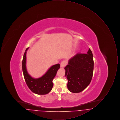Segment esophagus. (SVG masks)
Returning a JSON list of instances; mask_svg holds the SVG:
<instances>
[{
    "label": "esophagus",
    "mask_w": 120,
    "mask_h": 120,
    "mask_svg": "<svg viewBox=\"0 0 120 120\" xmlns=\"http://www.w3.org/2000/svg\"><path fill=\"white\" fill-rule=\"evenodd\" d=\"M67 62H66V61L64 60V61H63L61 63V64H60V67H61V68H63V67H65V66L67 65Z\"/></svg>",
    "instance_id": "34e87169"
}]
</instances>
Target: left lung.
I'll list each match as a JSON object with an SVG mask.
<instances>
[{"instance_id": "1", "label": "left lung", "mask_w": 120, "mask_h": 120, "mask_svg": "<svg viewBox=\"0 0 120 120\" xmlns=\"http://www.w3.org/2000/svg\"><path fill=\"white\" fill-rule=\"evenodd\" d=\"M94 65L93 53L90 49L87 54L77 53L69 60L68 65L64 69L70 91L80 93L90 85L93 75Z\"/></svg>"}]
</instances>
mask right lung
I'll list each match as a JSON object with an SVG mask.
<instances>
[{"label":"right lung","mask_w":120,"mask_h":120,"mask_svg":"<svg viewBox=\"0 0 120 120\" xmlns=\"http://www.w3.org/2000/svg\"><path fill=\"white\" fill-rule=\"evenodd\" d=\"M27 48L23 55L22 68L24 79L29 88L34 94L43 95L49 93L53 86L52 80L60 68V64L53 65L48 70L45 74L39 78L35 79L29 74L26 68V53Z\"/></svg>","instance_id":"right-lung-1"}]
</instances>
